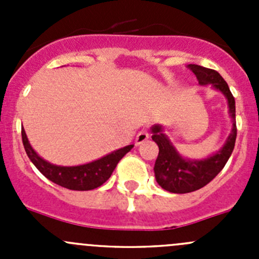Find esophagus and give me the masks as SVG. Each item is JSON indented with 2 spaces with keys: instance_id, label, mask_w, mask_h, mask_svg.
<instances>
[{
  "instance_id": "esophagus-1",
  "label": "esophagus",
  "mask_w": 259,
  "mask_h": 259,
  "mask_svg": "<svg viewBox=\"0 0 259 259\" xmlns=\"http://www.w3.org/2000/svg\"><path fill=\"white\" fill-rule=\"evenodd\" d=\"M148 139H149L148 130L143 129V130H140L139 133H138L137 139H135V144L140 145V144H143V143H144V142H146V140H148Z\"/></svg>"
}]
</instances>
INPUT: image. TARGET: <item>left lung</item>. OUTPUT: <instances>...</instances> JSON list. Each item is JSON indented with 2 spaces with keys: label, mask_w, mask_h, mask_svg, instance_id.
Returning a JSON list of instances; mask_svg holds the SVG:
<instances>
[{
  "label": "left lung",
  "mask_w": 259,
  "mask_h": 259,
  "mask_svg": "<svg viewBox=\"0 0 259 259\" xmlns=\"http://www.w3.org/2000/svg\"><path fill=\"white\" fill-rule=\"evenodd\" d=\"M188 69H190V71L197 76L200 85L211 83L213 88L226 95L228 100L229 113L233 119V129L227 139V143L218 153L204 160H187L180 156L168 137L163 134L161 126L155 125L153 127L151 139L159 146L158 158L154 165L155 179L163 189L170 193H177V194L194 192L205 187L208 183L215 178L219 171L224 168L231 154L233 153L237 138L236 101L229 90L228 83L215 70L192 64L188 65Z\"/></svg>",
  "instance_id": "left-lung-1"
}]
</instances>
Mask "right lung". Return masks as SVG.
Masks as SVG:
<instances>
[{"label": "right lung", "instance_id": "obj_1", "mask_svg": "<svg viewBox=\"0 0 259 259\" xmlns=\"http://www.w3.org/2000/svg\"><path fill=\"white\" fill-rule=\"evenodd\" d=\"M21 135H22V143L25 146L26 154L33 163V165L55 184L61 185V187L71 190H91L103 185L106 180L110 178L120 159L125 154L129 153L134 146L127 145L125 148L119 149V150L113 151L104 158L91 161L89 164H83V165L59 166L48 163L36 154V151L28 143L23 127L21 129Z\"/></svg>", "mask_w": 259, "mask_h": 259}]
</instances>
